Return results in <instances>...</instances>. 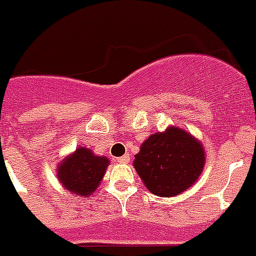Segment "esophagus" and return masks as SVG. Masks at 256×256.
Instances as JSON below:
<instances>
[{"label": "esophagus", "instance_id": "esophagus-1", "mask_svg": "<svg viewBox=\"0 0 256 256\" xmlns=\"http://www.w3.org/2000/svg\"><path fill=\"white\" fill-rule=\"evenodd\" d=\"M116 160H117V162H118V163H126V162H128V160H130V155L126 154V155H124V156L117 158Z\"/></svg>", "mask_w": 256, "mask_h": 256}]
</instances>
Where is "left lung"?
<instances>
[{
    "mask_svg": "<svg viewBox=\"0 0 256 256\" xmlns=\"http://www.w3.org/2000/svg\"><path fill=\"white\" fill-rule=\"evenodd\" d=\"M205 160L201 142L186 130L172 126L144 140L134 167L151 193L176 197L198 180Z\"/></svg>",
    "mask_w": 256,
    "mask_h": 256,
    "instance_id": "left-lung-1",
    "label": "left lung"
}]
</instances>
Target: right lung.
<instances>
[{
    "label": "right lung",
    "mask_w": 256,
    "mask_h": 256,
    "mask_svg": "<svg viewBox=\"0 0 256 256\" xmlns=\"http://www.w3.org/2000/svg\"><path fill=\"white\" fill-rule=\"evenodd\" d=\"M108 166L106 156H98L80 146L58 163L56 178L68 193L90 197L101 184Z\"/></svg>",
    "instance_id": "right-lung-1"
}]
</instances>
